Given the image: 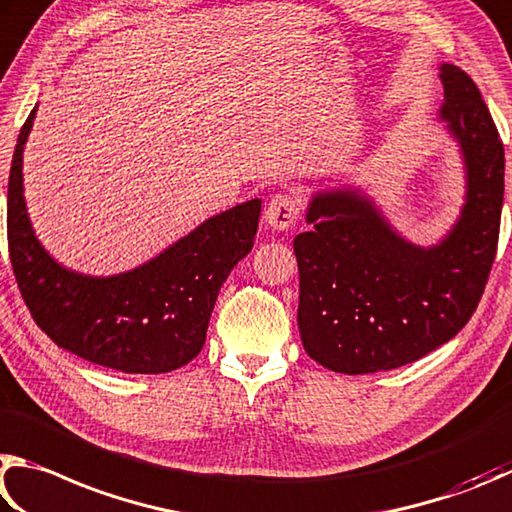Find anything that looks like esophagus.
Wrapping results in <instances>:
<instances>
[{
  "mask_svg": "<svg viewBox=\"0 0 512 512\" xmlns=\"http://www.w3.org/2000/svg\"><path fill=\"white\" fill-rule=\"evenodd\" d=\"M301 215V202L290 193L274 195L265 206V222L276 231H288L297 224Z\"/></svg>",
  "mask_w": 512,
  "mask_h": 512,
  "instance_id": "obj_1",
  "label": "esophagus"
}]
</instances>
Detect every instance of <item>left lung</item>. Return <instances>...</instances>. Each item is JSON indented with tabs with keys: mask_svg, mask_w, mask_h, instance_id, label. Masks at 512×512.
<instances>
[{
	"mask_svg": "<svg viewBox=\"0 0 512 512\" xmlns=\"http://www.w3.org/2000/svg\"><path fill=\"white\" fill-rule=\"evenodd\" d=\"M445 130L459 146L465 202L436 245H414L360 188L317 191L294 238L299 333L326 369H398L459 333L486 288L504 204V143L474 80L441 65Z\"/></svg>",
	"mask_w": 512,
	"mask_h": 512,
	"instance_id": "8db88e82",
	"label": "left lung"
}]
</instances>
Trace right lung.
<instances>
[{"label":"right lung","mask_w":512,"mask_h":512,"mask_svg":"<svg viewBox=\"0 0 512 512\" xmlns=\"http://www.w3.org/2000/svg\"><path fill=\"white\" fill-rule=\"evenodd\" d=\"M22 125L8 177V251L24 303L60 348L123 373H168L197 357L229 272L254 247L261 200L204 220L159 256L114 276L60 265L33 231L24 200Z\"/></svg>","instance_id":"right-lung-1"}]
</instances>
